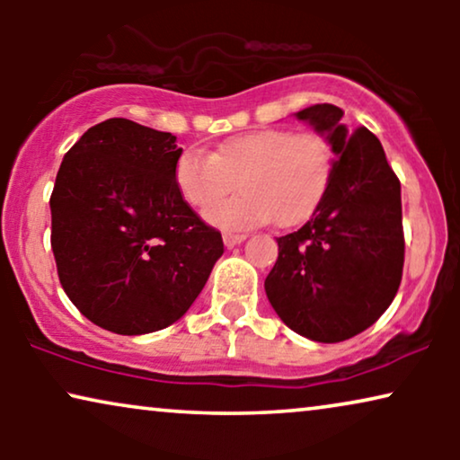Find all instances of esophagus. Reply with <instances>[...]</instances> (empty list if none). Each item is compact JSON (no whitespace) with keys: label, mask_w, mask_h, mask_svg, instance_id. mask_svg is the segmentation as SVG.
I'll return each mask as SVG.
<instances>
[{"label":"esophagus","mask_w":460,"mask_h":460,"mask_svg":"<svg viewBox=\"0 0 460 460\" xmlns=\"http://www.w3.org/2000/svg\"><path fill=\"white\" fill-rule=\"evenodd\" d=\"M247 234H232V232H226L224 234V244L226 247H236V244H241Z\"/></svg>","instance_id":"34e87169"}]
</instances>
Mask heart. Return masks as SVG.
<instances>
[{"instance_id":"obj_1","label":"heart","mask_w":460,"mask_h":460,"mask_svg":"<svg viewBox=\"0 0 460 460\" xmlns=\"http://www.w3.org/2000/svg\"><path fill=\"white\" fill-rule=\"evenodd\" d=\"M335 172V150L316 131L268 128L232 136L211 155L186 150L173 169L175 188L190 207L205 209L237 181L239 194L205 211L222 230H253L274 222L291 228L323 203Z\"/></svg>"}]
</instances>
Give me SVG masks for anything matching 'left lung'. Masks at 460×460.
Returning a JSON list of instances; mask_svg holds the SVG:
<instances>
[{"label":"left lung","instance_id":"1","mask_svg":"<svg viewBox=\"0 0 460 460\" xmlns=\"http://www.w3.org/2000/svg\"><path fill=\"white\" fill-rule=\"evenodd\" d=\"M335 104L297 112L335 150L329 192L310 222L276 238L266 295L288 329L339 343L375 324L398 293L404 268L400 180L367 128L348 129Z\"/></svg>","mask_w":460,"mask_h":460}]
</instances>
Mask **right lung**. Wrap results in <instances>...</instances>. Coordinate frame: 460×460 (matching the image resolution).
I'll return each instance as SVG.
<instances>
[{"label": "right lung", "instance_id": "1", "mask_svg": "<svg viewBox=\"0 0 460 460\" xmlns=\"http://www.w3.org/2000/svg\"><path fill=\"white\" fill-rule=\"evenodd\" d=\"M175 136L129 119L93 125L62 159L49 197L60 285L93 324L144 335L173 324L224 253L175 188Z\"/></svg>", "mask_w": 460, "mask_h": 460}]
</instances>
